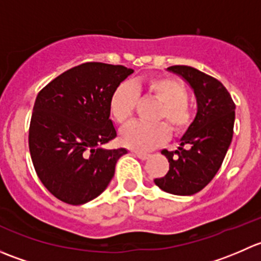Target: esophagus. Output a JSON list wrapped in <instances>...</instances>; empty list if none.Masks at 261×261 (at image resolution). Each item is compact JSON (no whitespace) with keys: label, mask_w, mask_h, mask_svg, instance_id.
I'll list each match as a JSON object with an SVG mask.
<instances>
[{"label":"esophagus","mask_w":261,"mask_h":261,"mask_svg":"<svg viewBox=\"0 0 261 261\" xmlns=\"http://www.w3.org/2000/svg\"><path fill=\"white\" fill-rule=\"evenodd\" d=\"M133 154L135 155V156H138L139 159H141V160H146L147 158L150 156L149 154H146V152H139V151H133Z\"/></svg>","instance_id":"34e87169"}]
</instances>
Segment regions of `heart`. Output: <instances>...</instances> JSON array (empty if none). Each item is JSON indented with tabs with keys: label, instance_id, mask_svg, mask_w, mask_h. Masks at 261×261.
<instances>
[{
	"label": "heart",
	"instance_id": "heart-1",
	"mask_svg": "<svg viewBox=\"0 0 261 261\" xmlns=\"http://www.w3.org/2000/svg\"><path fill=\"white\" fill-rule=\"evenodd\" d=\"M144 89L147 96L162 103L156 115V121H162L174 133L184 130L189 125L192 112L187 103L188 91L180 81L165 75L150 77L143 84L121 83L110 97L109 111L111 117L120 125H126L133 118L138 105V92ZM168 139V130L164 125H141L131 123L120 133L122 145L138 151H147Z\"/></svg>",
	"mask_w": 261,
	"mask_h": 261
}]
</instances>
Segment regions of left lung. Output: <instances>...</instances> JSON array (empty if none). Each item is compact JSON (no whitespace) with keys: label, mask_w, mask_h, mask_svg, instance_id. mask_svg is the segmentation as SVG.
<instances>
[{"label":"left lung","mask_w":261,"mask_h":261,"mask_svg":"<svg viewBox=\"0 0 261 261\" xmlns=\"http://www.w3.org/2000/svg\"><path fill=\"white\" fill-rule=\"evenodd\" d=\"M169 72L179 75L193 91L197 114L174 151L162 150L169 170L154 183L175 196H192L213 179L221 168L233 135L235 103L227 89L216 78L187 65H173Z\"/></svg>","instance_id":"1"}]
</instances>
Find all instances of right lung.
<instances>
[{"label":"right lung","mask_w":261,"mask_h":261,"mask_svg":"<svg viewBox=\"0 0 261 261\" xmlns=\"http://www.w3.org/2000/svg\"><path fill=\"white\" fill-rule=\"evenodd\" d=\"M134 69L89 62L62 73L39 92L29 147L39 179L60 201L80 206L98 197L125 147L102 145L117 136L110 97Z\"/></svg>","instance_id":"1"}]
</instances>
